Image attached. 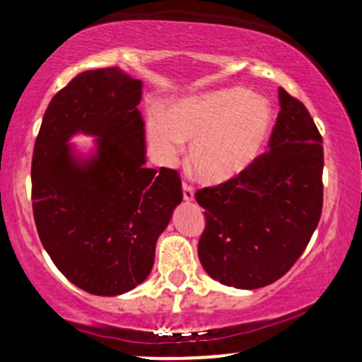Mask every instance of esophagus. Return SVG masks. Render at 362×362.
Listing matches in <instances>:
<instances>
[{
    "instance_id": "1",
    "label": "esophagus",
    "mask_w": 362,
    "mask_h": 362,
    "mask_svg": "<svg viewBox=\"0 0 362 362\" xmlns=\"http://www.w3.org/2000/svg\"><path fill=\"white\" fill-rule=\"evenodd\" d=\"M182 192H184V201H187V202L194 201V190H192V187L187 185V184H182Z\"/></svg>"
}]
</instances>
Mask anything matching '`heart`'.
<instances>
[{"label": "heart", "mask_w": 362, "mask_h": 362, "mask_svg": "<svg viewBox=\"0 0 362 362\" xmlns=\"http://www.w3.org/2000/svg\"><path fill=\"white\" fill-rule=\"evenodd\" d=\"M274 112L265 98L233 86L173 102L167 119H146L149 151L161 167H173L189 149L194 175L207 185H221L243 175L259 160L271 138Z\"/></svg>", "instance_id": "heart-1"}]
</instances>
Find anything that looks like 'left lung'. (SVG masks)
Instances as JSON below:
<instances>
[{"label": "left lung", "instance_id": "8db88e82", "mask_svg": "<svg viewBox=\"0 0 362 362\" xmlns=\"http://www.w3.org/2000/svg\"><path fill=\"white\" fill-rule=\"evenodd\" d=\"M279 103L271 151L235 180L195 194L206 211L199 260L214 281L236 289L281 279L322 216V136L306 107L282 88Z\"/></svg>", "mask_w": 362, "mask_h": 362}]
</instances>
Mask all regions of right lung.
I'll return each mask as SVG.
<instances>
[{"mask_svg":"<svg viewBox=\"0 0 362 362\" xmlns=\"http://www.w3.org/2000/svg\"><path fill=\"white\" fill-rule=\"evenodd\" d=\"M143 81L90 69L54 95L32 158L40 242L74 286L119 296L146 281L156 242L182 202L175 170L146 167ZM88 135L92 146L71 143Z\"/></svg>","mask_w":362,"mask_h":362,"instance_id":"obj_1","label":"right lung"}]
</instances>
